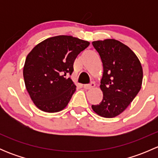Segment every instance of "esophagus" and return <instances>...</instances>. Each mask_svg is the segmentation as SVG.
I'll return each mask as SVG.
<instances>
[{"label":"esophagus","mask_w":158,"mask_h":158,"mask_svg":"<svg viewBox=\"0 0 158 158\" xmlns=\"http://www.w3.org/2000/svg\"><path fill=\"white\" fill-rule=\"evenodd\" d=\"M95 82H91L90 84H85V85H84V89H90L93 88V87H95Z\"/></svg>","instance_id":"esophagus-1"}]
</instances>
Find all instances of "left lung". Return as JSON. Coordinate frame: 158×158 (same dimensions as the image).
Masks as SVG:
<instances>
[{"mask_svg":"<svg viewBox=\"0 0 158 158\" xmlns=\"http://www.w3.org/2000/svg\"><path fill=\"white\" fill-rule=\"evenodd\" d=\"M103 66L100 89L103 99L92 109L98 115L114 118L123 112L141 88L143 69L128 46L114 39L92 42Z\"/></svg>","mask_w":158,"mask_h":158,"instance_id":"8db88e82","label":"left lung"}]
</instances>
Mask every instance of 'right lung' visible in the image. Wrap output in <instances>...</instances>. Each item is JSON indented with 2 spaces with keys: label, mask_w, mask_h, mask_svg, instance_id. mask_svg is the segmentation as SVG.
<instances>
[{
  "label": "right lung",
  "mask_w": 158,
  "mask_h": 158,
  "mask_svg": "<svg viewBox=\"0 0 158 158\" xmlns=\"http://www.w3.org/2000/svg\"><path fill=\"white\" fill-rule=\"evenodd\" d=\"M89 42L72 36L47 38L35 46L25 60V86L35 106L53 113L66 107L76 89L70 78L78 54Z\"/></svg>",
  "instance_id": "obj_1"
}]
</instances>
